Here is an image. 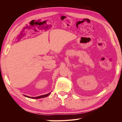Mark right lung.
Returning a JSON list of instances; mask_svg holds the SVG:
<instances>
[{"label": "right lung", "instance_id": "right-lung-1", "mask_svg": "<svg viewBox=\"0 0 122 122\" xmlns=\"http://www.w3.org/2000/svg\"><path fill=\"white\" fill-rule=\"evenodd\" d=\"M51 92H49V93L47 94H46V95H41V96H37V97H30V96H27V95H24L25 96V97H27L28 98H33V99H38V98H43V97H46L48 96L49 95H50Z\"/></svg>", "mask_w": 122, "mask_h": 122}]
</instances>
